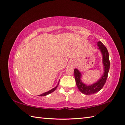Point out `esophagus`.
<instances>
[{
  "mask_svg": "<svg viewBox=\"0 0 125 125\" xmlns=\"http://www.w3.org/2000/svg\"><path fill=\"white\" fill-rule=\"evenodd\" d=\"M70 65H72L73 67V66L75 65V61H71V62H70Z\"/></svg>",
  "mask_w": 125,
  "mask_h": 125,
  "instance_id": "1",
  "label": "esophagus"
}]
</instances>
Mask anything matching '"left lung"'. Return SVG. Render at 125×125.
I'll return each instance as SVG.
<instances>
[{"label": "left lung", "mask_w": 125, "mask_h": 125, "mask_svg": "<svg viewBox=\"0 0 125 125\" xmlns=\"http://www.w3.org/2000/svg\"><path fill=\"white\" fill-rule=\"evenodd\" d=\"M97 46L99 47L98 49L100 50L103 55V63L104 69L103 75L100 79L94 84L87 85L84 84L81 81V78L82 74L80 71L77 69H75L74 70V75H75L77 86L78 88L79 91L86 95H90L95 94V93L99 91L103 88L106 83V81L108 71L110 69V62L109 60V54H108L106 47L100 41L98 42Z\"/></svg>", "instance_id": "left-lung-1"}]
</instances>
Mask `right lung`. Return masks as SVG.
I'll use <instances>...</instances> for the list:
<instances>
[{"label": "right lung", "mask_w": 125, "mask_h": 125, "mask_svg": "<svg viewBox=\"0 0 125 125\" xmlns=\"http://www.w3.org/2000/svg\"><path fill=\"white\" fill-rule=\"evenodd\" d=\"M58 84H59V82H58V84L57 85V86H56V87H55L54 88H53V89H52V90H49V91H48V92H44V93H43V94H40V95H39V96H46V95H48V94H51V93H52V92H54V91H55V90L56 89V88H57L58 85Z\"/></svg>", "instance_id": "obj_1"}]
</instances>
